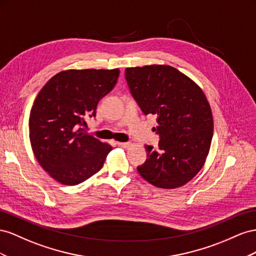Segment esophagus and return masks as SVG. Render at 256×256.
<instances>
[{
	"mask_svg": "<svg viewBox=\"0 0 256 256\" xmlns=\"http://www.w3.org/2000/svg\"><path fill=\"white\" fill-rule=\"evenodd\" d=\"M116 144H118L119 147H122V148H128L130 146V142H116Z\"/></svg>",
	"mask_w": 256,
	"mask_h": 256,
	"instance_id": "esophagus-1",
	"label": "esophagus"
}]
</instances>
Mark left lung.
Instances as JSON below:
<instances>
[{
  "label": "left lung",
  "instance_id": "left-lung-1",
  "mask_svg": "<svg viewBox=\"0 0 256 256\" xmlns=\"http://www.w3.org/2000/svg\"><path fill=\"white\" fill-rule=\"evenodd\" d=\"M130 94L142 112L156 116L158 147L146 144L140 176L162 188L186 184L200 170L214 135V119L205 94L193 80L168 65L126 70Z\"/></svg>",
  "mask_w": 256,
  "mask_h": 256
}]
</instances>
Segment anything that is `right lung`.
I'll return each mask as SVG.
<instances>
[{
	"label": "right lung",
	"mask_w": 256,
	"mask_h": 256,
	"mask_svg": "<svg viewBox=\"0 0 256 256\" xmlns=\"http://www.w3.org/2000/svg\"><path fill=\"white\" fill-rule=\"evenodd\" d=\"M119 70H70L51 78L32 106L28 128L40 166L62 184H79L96 174L112 146L86 132V118L110 92Z\"/></svg>",
	"instance_id": "add662e5"
}]
</instances>
